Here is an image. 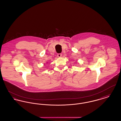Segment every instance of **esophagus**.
<instances>
[{
	"mask_svg": "<svg viewBox=\"0 0 121 121\" xmlns=\"http://www.w3.org/2000/svg\"><path fill=\"white\" fill-rule=\"evenodd\" d=\"M62 56V54H58L57 56L58 57H61Z\"/></svg>",
	"mask_w": 121,
	"mask_h": 121,
	"instance_id": "esophagus-1",
	"label": "esophagus"
}]
</instances>
